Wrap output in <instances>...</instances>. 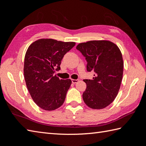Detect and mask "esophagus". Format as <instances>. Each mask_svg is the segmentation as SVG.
<instances>
[{"label":"esophagus","instance_id":"obj_1","mask_svg":"<svg viewBox=\"0 0 146 146\" xmlns=\"http://www.w3.org/2000/svg\"><path fill=\"white\" fill-rule=\"evenodd\" d=\"M71 82H72L73 83H76L77 82H78V80H74V79H72V80H71Z\"/></svg>","mask_w":146,"mask_h":146}]
</instances>
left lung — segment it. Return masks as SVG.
Returning <instances> with one entry per match:
<instances>
[{
	"label": "left lung",
	"instance_id": "obj_1",
	"mask_svg": "<svg viewBox=\"0 0 146 146\" xmlns=\"http://www.w3.org/2000/svg\"><path fill=\"white\" fill-rule=\"evenodd\" d=\"M76 49L85 57L92 80H83L86 88L83 94L85 104L93 109H102L116 98L123 76V61L119 47L106 40L80 43Z\"/></svg>",
	"mask_w": 146,
	"mask_h": 146
}]
</instances>
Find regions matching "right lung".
<instances>
[{"label":"right lung","instance_id":"right-lung-1","mask_svg":"<svg viewBox=\"0 0 146 146\" xmlns=\"http://www.w3.org/2000/svg\"><path fill=\"white\" fill-rule=\"evenodd\" d=\"M75 44L40 39L27 49L24 58V78L33 100L42 109L54 110L64 103L71 80L60 79L54 73L60 70L64 55Z\"/></svg>","mask_w":146,"mask_h":146}]
</instances>
